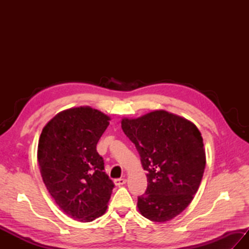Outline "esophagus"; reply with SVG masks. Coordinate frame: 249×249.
Listing matches in <instances>:
<instances>
[{
  "label": "esophagus",
  "instance_id": "34e87169",
  "mask_svg": "<svg viewBox=\"0 0 249 249\" xmlns=\"http://www.w3.org/2000/svg\"><path fill=\"white\" fill-rule=\"evenodd\" d=\"M114 184L116 185V186H122V185H124V184H126V178H118V179H115L114 181Z\"/></svg>",
  "mask_w": 249,
  "mask_h": 249
}]
</instances>
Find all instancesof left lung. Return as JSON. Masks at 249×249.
<instances>
[{"instance_id":"8db88e82","label":"left lung","mask_w":249,"mask_h":249,"mask_svg":"<svg viewBox=\"0 0 249 249\" xmlns=\"http://www.w3.org/2000/svg\"><path fill=\"white\" fill-rule=\"evenodd\" d=\"M121 124L146 171V192L137 203L140 214L156 223L173 219L192 202L203 177L201 133L193 122L165 110L124 118Z\"/></svg>"}]
</instances>
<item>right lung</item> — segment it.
<instances>
[{
  "mask_svg": "<svg viewBox=\"0 0 249 249\" xmlns=\"http://www.w3.org/2000/svg\"><path fill=\"white\" fill-rule=\"evenodd\" d=\"M110 120L89 106L66 109L39 137L37 160L46 187L63 212L82 223L106 213L114 187L96 151Z\"/></svg>",
  "mask_w": 249,
  "mask_h": 249,
  "instance_id": "1",
  "label": "right lung"
}]
</instances>
